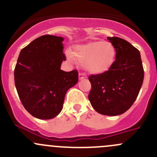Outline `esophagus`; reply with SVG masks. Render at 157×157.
Segmentation results:
<instances>
[{
	"instance_id": "1",
	"label": "esophagus",
	"mask_w": 157,
	"mask_h": 157,
	"mask_svg": "<svg viewBox=\"0 0 157 157\" xmlns=\"http://www.w3.org/2000/svg\"><path fill=\"white\" fill-rule=\"evenodd\" d=\"M85 78H86L85 74H83V73H79V79L80 80H83Z\"/></svg>"
}]
</instances>
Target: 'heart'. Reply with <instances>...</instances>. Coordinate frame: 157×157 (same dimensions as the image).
Masks as SVG:
<instances>
[{
	"mask_svg": "<svg viewBox=\"0 0 157 157\" xmlns=\"http://www.w3.org/2000/svg\"><path fill=\"white\" fill-rule=\"evenodd\" d=\"M115 46L108 41L92 42L76 47L74 57L86 71L102 74L110 68L115 61Z\"/></svg>",
	"mask_w": 157,
	"mask_h": 157,
	"instance_id": "heart-1",
	"label": "heart"
}]
</instances>
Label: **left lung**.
Masks as SVG:
<instances>
[{"mask_svg": "<svg viewBox=\"0 0 157 157\" xmlns=\"http://www.w3.org/2000/svg\"><path fill=\"white\" fill-rule=\"evenodd\" d=\"M115 46V61L105 72L89 76V100L102 115L115 116L131 108L144 81V71L138 49L118 37H108Z\"/></svg>", "mask_w": 157, "mask_h": 157, "instance_id": "obj_1", "label": "left lung"}]
</instances>
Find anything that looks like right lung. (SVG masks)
<instances>
[{
	"label": "right lung",
	"mask_w": 157,
	"mask_h": 157,
	"mask_svg": "<svg viewBox=\"0 0 157 157\" xmlns=\"http://www.w3.org/2000/svg\"><path fill=\"white\" fill-rule=\"evenodd\" d=\"M62 37L45 35L23 48L14 69L17 93L26 110L39 119L61 112L64 96L78 82V72L61 70L65 61Z\"/></svg>",
	"instance_id": "obj_1"
}]
</instances>
